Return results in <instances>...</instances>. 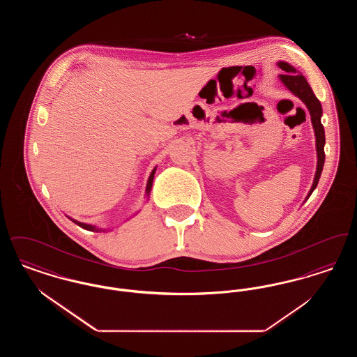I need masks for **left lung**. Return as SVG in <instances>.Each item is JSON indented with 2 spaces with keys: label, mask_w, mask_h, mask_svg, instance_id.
I'll use <instances>...</instances> for the list:
<instances>
[{
  "label": "left lung",
  "mask_w": 357,
  "mask_h": 357,
  "mask_svg": "<svg viewBox=\"0 0 357 357\" xmlns=\"http://www.w3.org/2000/svg\"><path fill=\"white\" fill-rule=\"evenodd\" d=\"M277 66L285 72V73L278 76L281 83L285 85L293 95H296L298 99H301L303 102L305 104L306 108L310 114V120H312L313 130H314L316 151H317V167H316L313 185H312L307 195H306L305 201H307V198L312 195V192L317 187L319 179H320L321 172H323L324 162H325V153H324L325 131H324L323 124H321L323 108H321V102L313 93L310 85L306 82V79L301 72H298L297 69L291 67L289 63H285V61H278Z\"/></svg>",
  "instance_id": "left-lung-1"
}]
</instances>
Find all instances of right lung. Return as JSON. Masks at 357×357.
<instances>
[{"mask_svg":"<svg viewBox=\"0 0 357 357\" xmlns=\"http://www.w3.org/2000/svg\"><path fill=\"white\" fill-rule=\"evenodd\" d=\"M155 171L156 167L151 171L150 176H149V181H147V187H146V197H147V201H149V197H150V192H151V188H153V175H155ZM137 214V213H136ZM72 220V218H69ZM72 222H75L76 225H79L80 227H83L85 230H89V231H108L109 229H102V227H96L93 225H89V223H83V222L76 221V220H72Z\"/></svg>","mask_w":357,"mask_h":357,"instance_id":"1","label":"right lung"}]
</instances>
